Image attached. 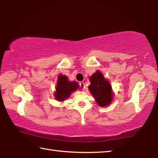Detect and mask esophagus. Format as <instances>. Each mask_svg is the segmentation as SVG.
<instances>
[{
  "mask_svg": "<svg viewBox=\"0 0 158 158\" xmlns=\"http://www.w3.org/2000/svg\"><path fill=\"white\" fill-rule=\"evenodd\" d=\"M79 86L83 90H85V85L84 82H80L79 83Z\"/></svg>",
  "mask_w": 158,
  "mask_h": 158,
  "instance_id": "34e87169",
  "label": "esophagus"
}]
</instances>
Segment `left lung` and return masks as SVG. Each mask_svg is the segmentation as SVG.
Wrapping results in <instances>:
<instances>
[{
  "mask_svg": "<svg viewBox=\"0 0 158 158\" xmlns=\"http://www.w3.org/2000/svg\"><path fill=\"white\" fill-rule=\"evenodd\" d=\"M89 79L90 85L89 89L95 99L98 105L100 106L110 105L113 99L111 85L104 77L103 74L98 70L90 77Z\"/></svg>",
  "mask_w": 158,
  "mask_h": 158,
  "instance_id": "obj_1",
  "label": "left lung"
}]
</instances>
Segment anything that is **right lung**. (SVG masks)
<instances>
[{"instance_id":"1","label":"right lung","mask_w":158,"mask_h":158,"mask_svg":"<svg viewBox=\"0 0 158 158\" xmlns=\"http://www.w3.org/2000/svg\"><path fill=\"white\" fill-rule=\"evenodd\" d=\"M78 89H79V86L77 81H69L65 75L60 74L56 87L55 98L58 101L63 102L70 96L72 93Z\"/></svg>"}]
</instances>
